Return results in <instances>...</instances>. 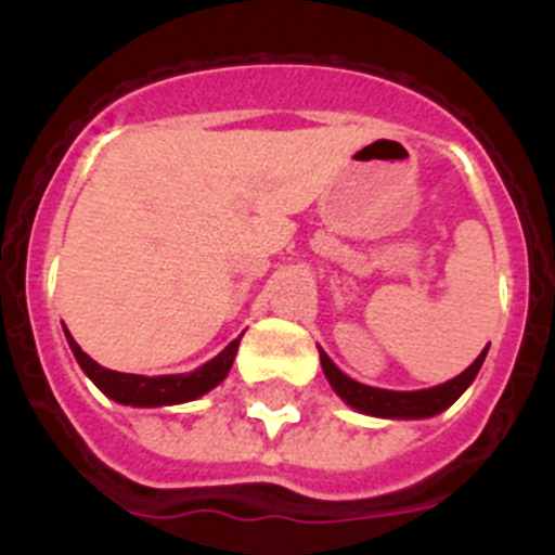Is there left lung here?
<instances>
[{
    "mask_svg": "<svg viewBox=\"0 0 555 555\" xmlns=\"http://www.w3.org/2000/svg\"><path fill=\"white\" fill-rule=\"evenodd\" d=\"M487 350L480 352L473 364L461 372V375H455L453 380H448V384L442 386H434V389H420V391H391V389H375V386L358 384V380L347 377L345 372L333 364L325 350H320V361H322V370H325L327 384L333 386V391H336V395L350 405V409L370 416H386V420H425V416L442 414L444 409H450V405H453L464 391H467V386L473 384L480 364H483V358H487Z\"/></svg>",
    "mask_w": 555,
    "mask_h": 555,
    "instance_id": "obj_1",
    "label": "left lung"
}]
</instances>
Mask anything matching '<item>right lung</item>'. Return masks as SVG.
Instances as JSON below:
<instances>
[{"label": "right lung", "instance_id": "1", "mask_svg": "<svg viewBox=\"0 0 555 555\" xmlns=\"http://www.w3.org/2000/svg\"><path fill=\"white\" fill-rule=\"evenodd\" d=\"M68 347L75 352L77 364L82 366L91 380L96 384V389L102 395H107L111 400L121 405H139V409H158V405H178L189 403V400H197L205 391H210L214 386H219L228 377L230 366H233L235 350H238V341L242 336L233 338L217 358H210L208 364H203L199 370L185 372V375H158V377H146V375H130V372H113L105 370L88 356V352L80 350L72 333L66 331Z\"/></svg>", "mask_w": 555, "mask_h": 555}]
</instances>
